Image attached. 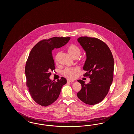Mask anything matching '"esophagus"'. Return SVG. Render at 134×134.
<instances>
[{"label":"esophagus","instance_id":"obj_1","mask_svg":"<svg viewBox=\"0 0 134 134\" xmlns=\"http://www.w3.org/2000/svg\"><path fill=\"white\" fill-rule=\"evenodd\" d=\"M74 81H75V80H73V79H67V82H74Z\"/></svg>","mask_w":134,"mask_h":134}]
</instances>
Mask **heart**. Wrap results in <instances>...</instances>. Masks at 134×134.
Masks as SVG:
<instances>
[{"label": "heart", "instance_id": "1", "mask_svg": "<svg viewBox=\"0 0 134 134\" xmlns=\"http://www.w3.org/2000/svg\"><path fill=\"white\" fill-rule=\"evenodd\" d=\"M68 52L70 55L72 57L76 56H79L80 54V50L78 47L75 45H70L68 48ZM57 57H56V60H57ZM78 69L77 67L72 68H67L64 70V75L70 78H73L75 76L76 72L78 71Z\"/></svg>", "mask_w": 134, "mask_h": 134}]
</instances>
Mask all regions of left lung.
Returning <instances> with one entry per match:
<instances>
[{
    "instance_id": "1",
    "label": "left lung",
    "mask_w": 134,
    "mask_h": 134,
    "mask_svg": "<svg viewBox=\"0 0 134 134\" xmlns=\"http://www.w3.org/2000/svg\"><path fill=\"white\" fill-rule=\"evenodd\" d=\"M77 41L85 51L86 59L83 70L89 76V83L78 80L82 88L77 94L83 102L94 105L101 102L108 93L111 85L114 70V60L109 47L98 38L81 37Z\"/></svg>"
}]
</instances>
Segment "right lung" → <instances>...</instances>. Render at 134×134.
I'll list each match as a JSON object with an SVG mask.
<instances>
[{
	"mask_svg": "<svg viewBox=\"0 0 134 134\" xmlns=\"http://www.w3.org/2000/svg\"><path fill=\"white\" fill-rule=\"evenodd\" d=\"M70 37H54L41 41L31 51L25 67L26 84L32 99L38 104L47 107L57 99L62 86L67 83L64 77L57 81L50 79L55 70L52 52L66 45Z\"/></svg>",
	"mask_w": 134,
	"mask_h": 134,
	"instance_id": "obj_1",
	"label": "right lung"
}]
</instances>
